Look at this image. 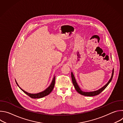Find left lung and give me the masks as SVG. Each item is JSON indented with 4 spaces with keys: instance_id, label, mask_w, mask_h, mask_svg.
<instances>
[{
    "instance_id": "1",
    "label": "left lung",
    "mask_w": 123,
    "mask_h": 123,
    "mask_svg": "<svg viewBox=\"0 0 123 123\" xmlns=\"http://www.w3.org/2000/svg\"><path fill=\"white\" fill-rule=\"evenodd\" d=\"M113 74H114V69H113L112 70V75L111 77V79H110V80L109 81V82L107 83V84L106 85H105L103 87H102V88H101L100 89L96 91H94V92H84L81 91V90L80 89V88L79 87V86H78L76 80L75 79L74 76V74H73V73H71V76H72V81H73V83L74 85V86L75 87V89L76 90V91L80 94H82L84 96H95L97 95H98L99 94H100L102 91H103L106 88V87L108 86V85L110 84V83L111 82V81L112 80L113 76Z\"/></svg>"
}]
</instances>
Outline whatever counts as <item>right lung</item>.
<instances>
[{
    "label": "right lung",
    "mask_w": 123,
    "mask_h": 123,
    "mask_svg": "<svg viewBox=\"0 0 123 123\" xmlns=\"http://www.w3.org/2000/svg\"><path fill=\"white\" fill-rule=\"evenodd\" d=\"M55 76L54 77L53 79H52V82H51L50 85H49V86L48 87L47 89H46L43 92H42L38 93H36V94H31V93H28V92H25V91H24L23 90L21 89V87H19V86H18V84H17V83L16 82V81H15V82H16V83L17 85V86H18L19 87V88L24 93H25L27 95H28L29 96H30L31 98H34L35 99V98H42L43 97H45V96L49 95L51 92V91L53 90V89H54V87L55 86Z\"/></svg>",
    "instance_id": "right-lung-1"
}]
</instances>
